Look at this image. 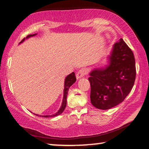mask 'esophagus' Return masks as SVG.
I'll return each instance as SVG.
<instances>
[{"instance_id":"obj_1","label":"esophagus","mask_w":149,"mask_h":149,"mask_svg":"<svg viewBox=\"0 0 149 149\" xmlns=\"http://www.w3.org/2000/svg\"><path fill=\"white\" fill-rule=\"evenodd\" d=\"M87 74V69H81L79 72H77L76 75L77 79H79L80 78L84 77L85 75Z\"/></svg>"}]
</instances>
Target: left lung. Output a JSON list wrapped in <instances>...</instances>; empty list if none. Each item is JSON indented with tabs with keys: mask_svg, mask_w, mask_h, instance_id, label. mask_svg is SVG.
<instances>
[{
	"mask_svg": "<svg viewBox=\"0 0 149 149\" xmlns=\"http://www.w3.org/2000/svg\"><path fill=\"white\" fill-rule=\"evenodd\" d=\"M105 68L90 73L91 102L97 108L108 110L122 102L134 85L136 68L132 50L122 39L116 42Z\"/></svg>",
	"mask_w": 149,
	"mask_h": 149,
	"instance_id": "8db88e82",
	"label": "left lung"
}]
</instances>
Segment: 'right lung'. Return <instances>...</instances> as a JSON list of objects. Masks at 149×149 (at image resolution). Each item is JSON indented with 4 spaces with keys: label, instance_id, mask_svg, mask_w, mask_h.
Instances as JSON below:
<instances>
[{
    "label": "right lung",
    "instance_id": "obj_1",
    "mask_svg": "<svg viewBox=\"0 0 149 149\" xmlns=\"http://www.w3.org/2000/svg\"><path fill=\"white\" fill-rule=\"evenodd\" d=\"M37 33L33 34V35H28L26 37V38H24L22 41L19 42V43H22L23 42L25 39H27L31 37H33L35 35H36ZM76 81V77H75V73L72 72V74H69L68 76L65 78V81H64V97H63V100H62V106L59 110L56 113L52 114V115H45V116H41V115H38V114H35V115L37 116H41V117H43V118H51V117H54L56 116H58L60 114H61L62 113L64 112V110L65 109V107H66V102H67V95H68V91L70 89V87L72 86V85L74 84Z\"/></svg>",
    "mask_w": 149,
    "mask_h": 149
}]
</instances>
